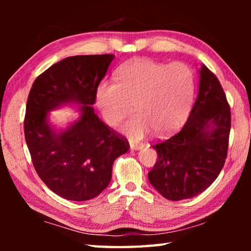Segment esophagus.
Segmentation results:
<instances>
[{
  "label": "esophagus",
  "instance_id": "34e87169",
  "mask_svg": "<svg viewBox=\"0 0 251 251\" xmlns=\"http://www.w3.org/2000/svg\"><path fill=\"white\" fill-rule=\"evenodd\" d=\"M141 148H143L142 144L130 143V150H131V151H137V150H141Z\"/></svg>",
  "mask_w": 251,
  "mask_h": 251
}]
</instances>
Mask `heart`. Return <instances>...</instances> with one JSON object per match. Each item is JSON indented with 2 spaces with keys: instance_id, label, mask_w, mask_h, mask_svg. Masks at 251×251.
I'll return each instance as SVG.
<instances>
[{
  "instance_id": "heart-1",
  "label": "heart",
  "mask_w": 251,
  "mask_h": 251,
  "mask_svg": "<svg viewBox=\"0 0 251 251\" xmlns=\"http://www.w3.org/2000/svg\"><path fill=\"white\" fill-rule=\"evenodd\" d=\"M195 96V75L181 62L165 64L136 59L123 65L115 82L96 88L95 104L106 124L116 127L134 106L135 115L123 126V133L135 141L150 135L173 134L190 112Z\"/></svg>"
}]
</instances>
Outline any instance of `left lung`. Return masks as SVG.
Here are the masks:
<instances>
[{
    "label": "left lung",
    "instance_id": "left-lung-1",
    "mask_svg": "<svg viewBox=\"0 0 251 251\" xmlns=\"http://www.w3.org/2000/svg\"><path fill=\"white\" fill-rule=\"evenodd\" d=\"M230 107L218 78L206 65L199 70V92L179 133L152 145L157 161L148 173L151 186L169 201H181L206 190L227 158Z\"/></svg>",
    "mask_w": 251,
    "mask_h": 251
}]
</instances>
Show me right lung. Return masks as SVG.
Here are the masks:
<instances>
[{"label": "right lung", "mask_w": 251, "mask_h": 251, "mask_svg": "<svg viewBox=\"0 0 251 251\" xmlns=\"http://www.w3.org/2000/svg\"><path fill=\"white\" fill-rule=\"evenodd\" d=\"M114 57H66L42 73L29 91L24 134L34 168L52 192L69 201L99 196L109 184L114 160L129 148L93 108L96 88ZM69 103L77 104L81 115L57 132L49 124L48 112Z\"/></svg>", "instance_id": "1"}]
</instances>
